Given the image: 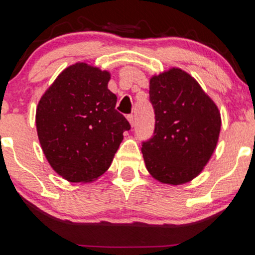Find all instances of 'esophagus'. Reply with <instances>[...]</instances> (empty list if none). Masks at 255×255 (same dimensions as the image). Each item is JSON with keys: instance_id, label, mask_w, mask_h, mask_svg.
I'll return each instance as SVG.
<instances>
[{"instance_id": "obj_1", "label": "esophagus", "mask_w": 255, "mask_h": 255, "mask_svg": "<svg viewBox=\"0 0 255 255\" xmlns=\"http://www.w3.org/2000/svg\"><path fill=\"white\" fill-rule=\"evenodd\" d=\"M127 120L128 121H129V124H130V126H134V115H128L127 116Z\"/></svg>"}]
</instances>
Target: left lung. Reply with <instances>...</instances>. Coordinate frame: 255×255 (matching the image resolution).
Masks as SVG:
<instances>
[{
	"label": "left lung",
	"instance_id": "1",
	"mask_svg": "<svg viewBox=\"0 0 255 255\" xmlns=\"http://www.w3.org/2000/svg\"><path fill=\"white\" fill-rule=\"evenodd\" d=\"M154 131L142 141L146 169L162 183L182 184L200 174L217 146L221 114L194 78L171 68L150 80Z\"/></svg>",
	"mask_w": 255,
	"mask_h": 255
}]
</instances>
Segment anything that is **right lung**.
Instances as JSON below:
<instances>
[{
    "instance_id": "add662e5",
    "label": "right lung",
    "mask_w": 255,
    "mask_h": 255,
    "mask_svg": "<svg viewBox=\"0 0 255 255\" xmlns=\"http://www.w3.org/2000/svg\"><path fill=\"white\" fill-rule=\"evenodd\" d=\"M110 74L75 63L56 78L36 113L40 146L51 168L69 182H90L109 169L129 122L115 109Z\"/></svg>"
}]
</instances>
